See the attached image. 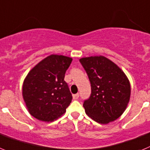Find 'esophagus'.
Wrapping results in <instances>:
<instances>
[{"mask_svg":"<svg viewBox=\"0 0 150 150\" xmlns=\"http://www.w3.org/2000/svg\"><path fill=\"white\" fill-rule=\"evenodd\" d=\"M78 98H79V94H78V93L74 94V95H73V98H74V99H75V100H76V99H78Z\"/></svg>","mask_w":150,"mask_h":150,"instance_id":"esophagus-1","label":"esophagus"}]
</instances>
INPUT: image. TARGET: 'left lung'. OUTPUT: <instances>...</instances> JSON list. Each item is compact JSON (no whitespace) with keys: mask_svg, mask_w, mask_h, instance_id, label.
<instances>
[{"mask_svg":"<svg viewBox=\"0 0 150 150\" xmlns=\"http://www.w3.org/2000/svg\"><path fill=\"white\" fill-rule=\"evenodd\" d=\"M79 61L91 84L90 96L83 104L86 114L99 123L114 121L129 102V79L115 63L103 56L83 57Z\"/></svg>","mask_w":150,"mask_h":150,"instance_id":"obj_1","label":"left lung"}]
</instances>
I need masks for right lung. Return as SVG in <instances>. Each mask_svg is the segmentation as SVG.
Listing matches in <instances>:
<instances>
[{
	"label": "right lung",
	"mask_w": 150,
	"mask_h": 150,
	"mask_svg": "<svg viewBox=\"0 0 150 150\" xmlns=\"http://www.w3.org/2000/svg\"><path fill=\"white\" fill-rule=\"evenodd\" d=\"M72 59L52 54L33 67L24 81L22 95L30 114L53 121L66 112L72 99L64 77Z\"/></svg>",
	"instance_id": "add662e5"
}]
</instances>
